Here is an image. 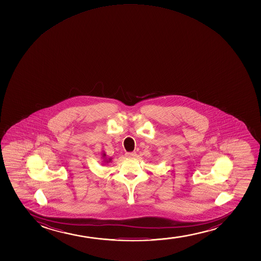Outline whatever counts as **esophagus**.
Wrapping results in <instances>:
<instances>
[{
  "label": "esophagus",
  "mask_w": 261,
  "mask_h": 261,
  "mask_svg": "<svg viewBox=\"0 0 261 261\" xmlns=\"http://www.w3.org/2000/svg\"><path fill=\"white\" fill-rule=\"evenodd\" d=\"M137 153L136 152H126L125 156L127 158H135Z\"/></svg>",
  "instance_id": "esophagus-1"
}]
</instances>
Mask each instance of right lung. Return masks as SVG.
<instances>
[{
    "mask_svg": "<svg viewBox=\"0 0 261 261\" xmlns=\"http://www.w3.org/2000/svg\"><path fill=\"white\" fill-rule=\"evenodd\" d=\"M102 158H103V159H105V163H109L111 162V159H106V154H105V153H102Z\"/></svg>",
    "mask_w": 261,
    "mask_h": 261,
    "instance_id": "1",
    "label": "right lung"
}]
</instances>
